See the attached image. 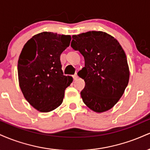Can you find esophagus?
I'll list each match as a JSON object with an SVG mask.
<instances>
[{"label": "esophagus", "instance_id": "1", "mask_svg": "<svg viewBox=\"0 0 150 150\" xmlns=\"http://www.w3.org/2000/svg\"><path fill=\"white\" fill-rule=\"evenodd\" d=\"M73 78H74V80H77V78H78V75H77V74H75V75H73Z\"/></svg>", "mask_w": 150, "mask_h": 150}]
</instances>
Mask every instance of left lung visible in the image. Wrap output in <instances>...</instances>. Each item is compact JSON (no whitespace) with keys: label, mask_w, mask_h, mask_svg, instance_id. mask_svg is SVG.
I'll use <instances>...</instances> for the list:
<instances>
[{"label":"left lung","mask_w":150,"mask_h":150,"mask_svg":"<svg viewBox=\"0 0 150 150\" xmlns=\"http://www.w3.org/2000/svg\"><path fill=\"white\" fill-rule=\"evenodd\" d=\"M72 37V48L85 58V67L77 73L85 82L80 92L83 102L94 112L111 109L129 82L130 70L124 50L114 37L101 31Z\"/></svg>","instance_id":"8db88e82"}]
</instances>
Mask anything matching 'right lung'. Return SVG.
<instances>
[{
    "label": "right lung",
    "mask_w": 150,
    "mask_h": 150,
    "mask_svg": "<svg viewBox=\"0 0 150 150\" xmlns=\"http://www.w3.org/2000/svg\"><path fill=\"white\" fill-rule=\"evenodd\" d=\"M71 37L43 32L27 41L19 56V85L26 100L40 112H49L62 104L65 89L73 82L62 70L60 56Z\"/></svg>",
    "instance_id": "1"
}]
</instances>
